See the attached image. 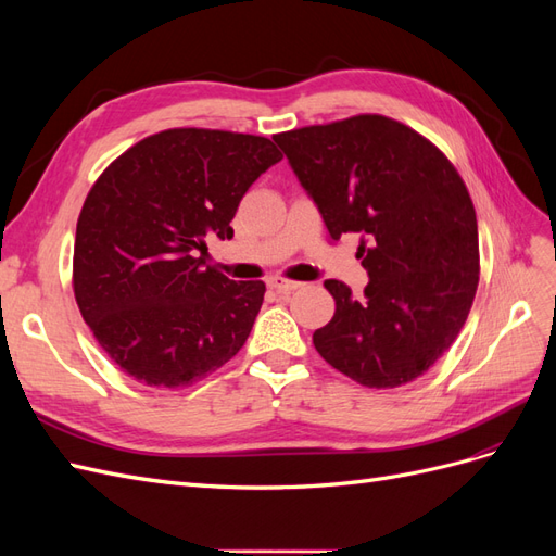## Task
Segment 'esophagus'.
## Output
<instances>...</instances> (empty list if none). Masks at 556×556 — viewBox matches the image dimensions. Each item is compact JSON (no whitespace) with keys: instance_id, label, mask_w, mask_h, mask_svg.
I'll return each instance as SVG.
<instances>
[{"instance_id":"34e87169","label":"esophagus","mask_w":556,"mask_h":556,"mask_svg":"<svg viewBox=\"0 0 556 556\" xmlns=\"http://www.w3.org/2000/svg\"><path fill=\"white\" fill-rule=\"evenodd\" d=\"M266 282H268V288L276 290L278 294H290V292H294V290L301 288V282L288 280V278H282V276H271Z\"/></svg>"}]
</instances>
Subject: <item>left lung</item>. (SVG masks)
<instances>
[{"mask_svg":"<svg viewBox=\"0 0 556 556\" xmlns=\"http://www.w3.org/2000/svg\"><path fill=\"white\" fill-rule=\"evenodd\" d=\"M331 239L359 233L364 296L325 280L331 323L313 333L336 371L364 387L406 384L462 331L480 274L473 201L431 141L384 115L276 134Z\"/></svg>","mask_w":556,"mask_h":556,"instance_id":"1","label":"left lung"}]
</instances>
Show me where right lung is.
<instances>
[{
	"label": "right lung",
	"mask_w": 556,
	"mask_h": 556,
	"mask_svg": "<svg viewBox=\"0 0 556 556\" xmlns=\"http://www.w3.org/2000/svg\"><path fill=\"white\" fill-rule=\"evenodd\" d=\"M280 150L264 137L166 129L117 157L83 204L74 294L83 319L127 376L188 387L243 348L262 280L204 266L208 239H231L243 194Z\"/></svg>",
	"instance_id": "1"
}]
</instances>
